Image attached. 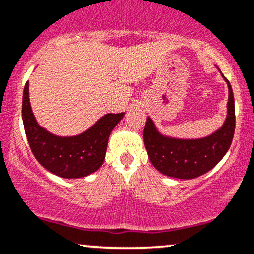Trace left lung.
<instances>
[{
	"label": "left lung",
	"mask_w": 254,
	"mask_h": 254,
	"mask_svg": "<svg viewBox=\"0 0 254 254\" xmlns=\"http://www.w3.org/2000/svg\"><path fill=\"white\" fill-rule=\"evenodd\" d=\"M224 77V74H221ZM228 85L227 117L224 125L208 137L179 139L161 135L150 118H146L143 138L148 156L158 172L176 179H195L203 175L221 161L232 144L235 130L234 97Z\"/></svg>",
	"instance_id": "obj_1"
}]
</instances>
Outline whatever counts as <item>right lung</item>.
<instances>
[{"label":"right lung","mask_w":254,"mask_h":254,"mask_svg":"<svg viewBox=\"0 0 254 254\" xmlns=\"http://www.w3.org/2000/svg\"><path fill=\"white\" fill-rule=\"evenodd\" d=\"M123 116L124 112L103 116L78 136L52 135L36 123L29 103L28 81L24 85L22 119L30 150L42 167L64 179H79L99 169L105 158L110 133Z\"/></svg>","instance_id":"obj_1"}]
</instances>
